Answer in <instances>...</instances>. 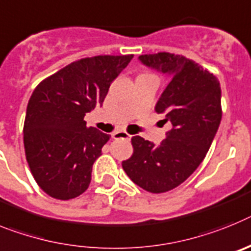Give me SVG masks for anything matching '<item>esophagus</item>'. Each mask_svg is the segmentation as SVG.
I'll list each match as a JSON object with an SVG mask.
<instances>
[{"mask_svg":"<svg viewBox=\"0 0 251 251\" xmlns=\"http://www.w3.org/2000/svg\"><path fill=\"white\" fill-rule=\"evenodd\" d=\"M112 138L116 139V140H117V139H125V140H130V138H131V135L127 134V132H126V131H123V130H121V131L113 132Z\"/></svg>","mask_w":251,"mask_h":251,"instance_id":"esophagus-1","label":"esophagus"}]
</instances>
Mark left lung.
Masks as SVG:
<instances>
[{
	"label": "left lung",
	"instance_id": "obj_1",
	"mask_svg": "<svg viewBox=\"0 0 251 251\" xmlns=\"http://www.w3.org/2000/svg\"><path fill=\"white\" fill-rule=\"evenodd\" d=\"M139 59L172 77L155 111L165 113L173 127L158 147L134 136V152L123 169L145 191L164 193L184 182L206 156L221 123V87L212 73L186 56L162 51Z\"/></svg>",
	"mask_w": 251,
	"mask_h": 251
}]
</instances>
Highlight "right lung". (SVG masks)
Wrapping results in <instances>:
<instances>
[{"label":"right lung","instance_id":"1","mask_svg":"<svg viewBox=\"0 0 251 251\" xmlns=\"http://www.w3.org/2000/svg\"><path fill=\"white\" fill-rule=\"evenodd\" d=\"M128 55H97L75 60L34 89L24 123L25 155L35 182L50 197L67 201L91 183L95 160L110 135L87 127L84 116L102 104Z\"/></svg>","mask_w":251,"mask_h":251}]
</instances>
